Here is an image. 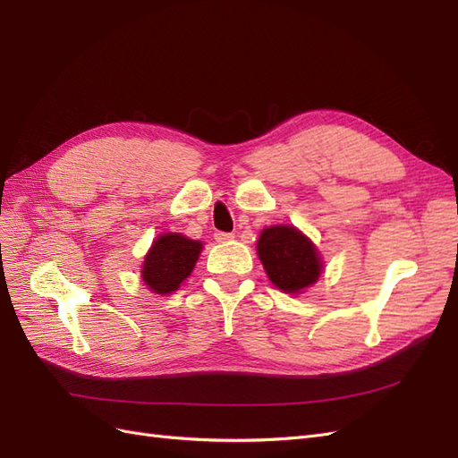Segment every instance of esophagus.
I'll use <instances>...</instances> for the list:
<instances>
[{
	"label": "esophagus",
	"instance_id": "34e87169",
	"mask_svg": "<svg viewBox=\"0 0 458 458\" xmlns=\"http://www.w3.org/2000/svg\"><path fill=\"white\" fill-rule=\"evenodd\" d=\"M214 239L217 242H227V241L234 239V234L233 233H221V231H217V233H214Z\"/></svg>",
	"mask_w": 458,
	"mask_h": 458
}]
</instances>
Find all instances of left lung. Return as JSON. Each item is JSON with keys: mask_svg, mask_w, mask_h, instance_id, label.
<instances>
[{"mask_svg": "<svg viewBox=\"0 0 458 458\" xmlns=\"http://www.w3.org/2000/svg\"><path fill=\"white\" fill-rule=\"evenodd\" d=\"M258 256L269 281L288 294H298L315 284L323 271L315 244L293 225L263 229L258 239Z\"/></svg>", "mask_w": 458, "mask_h": 458, "instance_id": "obj_1", "label": "left lung"}]
</instances>
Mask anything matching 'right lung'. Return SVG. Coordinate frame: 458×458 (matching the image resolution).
I'll return each mask as SVG.
<instances>
[{
	"label": "right lung",
	"instance_id": "1",
	"mask_svg": "<svg viewBox=\"0 0 458 458\" xmlns=\"http://www.w3.org/2000/svg\"><path fill=\"white\" fill-rule=\"evenodd\" d=\"M202 252V242L179 233H164L145 256L141 276L155 294H172L179 288Z\"/></svg>",
	"mask_w": 458,
	"mask_h": 458
}]
</instances>
